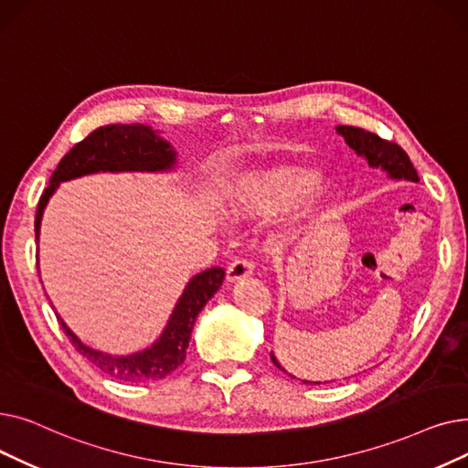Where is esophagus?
Instances as JSON below:
<instances>
[{"label":"esophagus","instance_id":"1","mask_svg":"<svg viewBox=\"0 0 468 468\" xmlns=\"http://www.w3.org/2000/svg\"><path fill=\"white\" fill-rule=\"evenodd\" d=\"M252 271H254V261L249 258H239L228 267V281L235 282L239 279L252 275Z\"/></svg>","mask_w":468,"mask_h":468}]
</instances>
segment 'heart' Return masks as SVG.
<instances>
[{"mask_svg":"<svg viewBox=\"0 0 468 468\" xmlns=\"http://www.w3.org/2000/svg\"><path fill=\"white\" fill-rule=\"evenodd\" d=\"M305 184L307 178L296 170H273L249 176L233 189L229 197L231 212L237 216L271 214L288 203L292 197H296ZM321 195L323 193H316V199L307 205H314Z\"/></svg>","mask_w":468,"mask_h":468,"instance_id":"1","label":"heart"}]
</instances>
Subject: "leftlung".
<instances>
[{"instance_id": "left-lung-1", "label": "left lung", "mask_w": 468, "mask_h": 468, "mask_svg": "<svg viewBox=\"0 0 468 468\" xmlns=\"http://www.w3.org/2000/svg\"><path fill=\"white\" fill-rule=\"evenodd\" d=\"M337 133L346 138L351 150H355L358 155H362L367 165L383 168L390 178L397 180H410V182H420V176H417V170L413 168L408 154L402 150V147L397 142L385 140L370 131H364L358 127H349V125H339ZM273 364L288 374L284 367L277 362L275 355L271 353ZM292 378V376H290Z\"/></svg>"}]
</instances>
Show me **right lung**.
Masks as SVG:
<instances>
[{
	"mask_svg": "<svg viewBox=\"0 0 468 468\" xmlns=\"http://www.w3.org/2000/svg\"><path fill=\"white\" fill-rule=\"evenodd\" d=\"M175 161V150L152 127L140 125V122L98 127L73 145L53 172L37 203L36 239L39 240L43 210L60 182L98 170H168ZM224 277L226 271L221 267H210L207 271L195 275L186 286L178 305L172 311L163 335L150 349L129 356H112L83 346L58 314L57 318L71 346L101 372L117 381H157L170 376L186 360L195 318L218 292Z\"/></svg>",
	"mask_w": 468,
	"mask_h": 468,
	"instance_id": "1",
	"label": "right lung"
}]
</instances>
